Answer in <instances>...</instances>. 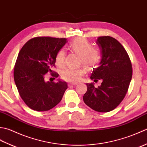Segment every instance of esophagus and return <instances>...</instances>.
<instances>
[{
	"mask_svg": "<svg viewBox=\"0 0 147 147\" xmlns=\"http://www.w3.org/2000/svg\"><path fill=\"white\" fill-rule=\"evenodd\" d=\"M78 84V83H70L69 85H77Z\"/></svg>",
	"mask_w": 147,
	"mask_h": 147,
	"instance_id": "34e87169",
	"label": "esophagus"
}]
</instances>
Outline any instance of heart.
<instances>
[{"mask_svg": "<svg viewBox=\"0 0 147 147\" xmlns=\"http://www.w3.org/2000/svg\"><path fill=\"white\" fill-rule=\"evenodd\" d=\"M70 48L76 54L81 55L83 63L88 67H94L98 63L100 56L98 52L93 49L91 43L85 38L74 40L70 44ZM65 52L62 49L58 52L55 62L59 67H62L65 63ZM85 70L82 67H67L62 71L61 76L64 80L69 82H77L85 74Z\"/></svg>", "mask_w": 147, "mask_h": 147, "instance_id": "obj_1", "label": "heart"}]
</instances>
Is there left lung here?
Masks as SVG:
<instances>
[{
	"label": "left lung",
	"mask_w": 147,
	"mask_h": 147,
	"mask_svg": "<svg viewBox=\"0 0 147 147\" xmlns=\"http://www.w3.org/2000/svg\"><path fill=\"white\" fill-rule=\"evenodd\" d=\"M96 43L101 61L98 67L93 68L90 78L102 82L97 88L94 83H86L87 91L83 98L93 110L107 112L117 107L125 96L132 78V65L126 50L116 39L100 36Z\"/></svg>",
	"instance_id": "obj_1"
}]
</instances>
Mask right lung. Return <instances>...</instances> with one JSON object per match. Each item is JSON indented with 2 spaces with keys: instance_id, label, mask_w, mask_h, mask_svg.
Returning <instances> with one entry per match:
<instances>
[{
  "instance_id": "add662e5",
  "label": "right lung",
  "mask_w": 147,
  "mask_h": 147,
  "mask_svg": "<svg viewBox=\"0 0 147 147\" xmlns=\"http://www.w3.org/2000/svg\"><path fill=\"white\" fill-rule=\"evenodd\" d=\"M67 42L66 38L35 37L28 40L19 52L14 70V79L21 98L36 111H47L62 100L66 82H46L48 73H53L58 52ZM55 78L57 73L52 74Z\"/></svg>"
}]
</instances>
